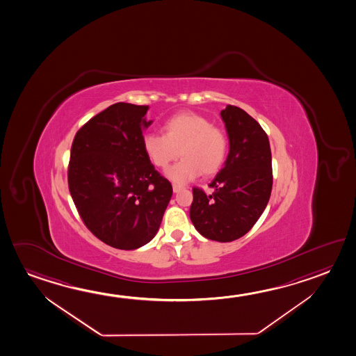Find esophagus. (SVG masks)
Wrapping results in <instances>:
<instances>
[{"mask_svg":"<svg viewBox=\"0 0 356 356\" xmlns=\"http://www.w3.org/2000/svg\"><path fill=\"white\" fill-rule=\"evenodd\" d=\"M181 189H184V187H181L179 184H173V192L175 193H178V192H181Z\"/></svg>","mask_w":356,"mask_h":356,"instance_id":"obj_1","label":"esophagus"}]
</instances>
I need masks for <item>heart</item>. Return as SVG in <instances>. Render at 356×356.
Returning <instances> with one entry per match:
<instances>
[{
    "label": "heart",
    "instance_id": "heart-1",
    "mask_svg": "<svg viewBox=\"0 0 356 356\" xmlns=\"http://www.w3.org/2000/svg\"><path fill=\"white\" fill-rule=\"evenodd\" d=\"M163 129L164 134H145L143 149L158 168L168 167L181 151L183 159L165 172L170 181L183 184L202 172L211 175L222 168L228 152L227 134L203 115L181 112L167 120Z\"/></svg>",
    "mask_w": 356,
    "mask_h": 356
}]
</instances>
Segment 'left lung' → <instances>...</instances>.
<instances>
[{
	"label": "left lung",
	"instance_id": "obj_1",
	"mask_svg": "<svg viewBox=\"0 0 356 356\" xmlns=\"http://www.w3.org/2000/svg\"><path fill=\"white\" fill-rule=\"evenodd\" d=\"M229 153L211 181L214 193L193 188L191 220L211 241H233L247 234L266 209L273 187L271 152L264 129L245 111L228 104L220 112Z\"/></svg>",
	"mask_w": 356,
	"mask_h": 356
}]
</instances>
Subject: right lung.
<instances>
[{
    "instance_id": "right-lung-1",
    "label": "right lung",
    "mask_w": 356,
    "mask_h": 356,
    "mask_svg": "<svg viewBox=\"0 0 356 356\" xmlns=\"http://www.w3.org/2000/svg\"><path fill=\"white\" fill-rule=\"evenodd\" d=\"M148 106L115 103L76 133L68 187L86 227L122 250L157 234L173 189L143 149Z\"/></svg>"
}]
</instances>
